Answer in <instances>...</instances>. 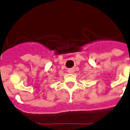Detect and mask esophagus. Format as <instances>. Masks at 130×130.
I'll return each instance as SVG.
<instances>
[{"label": "esophagus", "mask_w": 130, "mask_h": 130, "mask_svg": "<svg viewBox=\"0 0 130 130\" xmlns=\"http://www.w3.org/2000/svg\"><path fill=\"white\" fill-rule=\"evenodd\" d=\"M67 71H68V72L69 73H73V71H74L73 69H69Z\"/></svg>", "instance_id": "esophagus-1"}]
</instances>
